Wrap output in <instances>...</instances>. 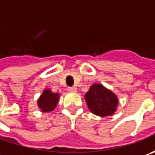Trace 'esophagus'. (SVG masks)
<instances>
[{
    "mask_svg": "<svg viewBox=\"0 0 155 155\" xmlns=\"http://www.w3.org/2000/svg\"><path fill=\"white\" fill-rule=\"evenodd\" d=\"M68 91L70 92H77V89H76V87H68Z\"/></svg>",
    "mask_w": 155,
    "mask_h": 155,
    "instance_id": "obj_1",
    "label": "esophagus"
}]
</instances>
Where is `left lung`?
<instances>
[{
	"label": "left lung",
	"instance_id": "obj_1",
	"mask_svg": "<svg viewBox=\"0 0 155 155\" xmlns=\"http://www.w3.org/2000/svg\"><path fill=\"white\" fill-rule=\"evenodd\" d=\"M84 98L90 110L99 116L113 115L118 105L116 95L99 84H95L90 88Z\"/></svg>",
	"mask_w": 155,
	"mask_h": 155
}]
</instances>
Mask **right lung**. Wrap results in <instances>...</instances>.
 I'll return each instance as SVG.
<instances>
[{"instance_id":"add662e5","label":"right lung","mask_w":155,"mask_h":155,"mask_svg":"<svg viewBox=\"0 0 155 155\" xmlns=\"http://www.w3.org/2000/svg\"><path fill=\"white\" fill-rule=\"evenodd\" d=\"M59 94L52 93L50 90H45L38 100V106L44 112H50L55 109L58 102Z\"/></svg>"}]
</instances>
